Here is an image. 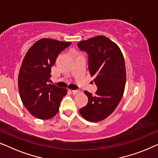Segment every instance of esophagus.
Wrapping results in <instances>:
<instances>
[{"label":"esophagus","instance_id":"1","mask_svg":"<svg viewBox=\"0 0 158 158\" xmlns=\"http://www.w3.org/2000/svg\"><path fill=\"white\" fill-rule=\"evenodd\" d=\"M72 92L73 93V94H78L80 93L79 90H72Z\"/></svg>","mask_w":158,"mask_h":158}]
</instances>
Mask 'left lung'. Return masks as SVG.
I'll list each match as a JSON object with an SVG mask.
<instances>
[{
  "label": "left lung",
  "instance_id": "8db88e82",
  "mask_svg": "<svg viewBox=\"0 0 158 158\" xmlns=\"http://www.w3.org/2000/svg\"><path fill=\"white\" fill-rule=\"evenodd\" d=\"M89 55V70L97 86L96 95L84 91L88 103L79 110L89 122H99L114 112L123 96L126 83L125 64L120 48L104 35L91 38L78 44Z\"/></svg>",
  "mask_w": 158,
  "mask_h": 158
}]
</instances>
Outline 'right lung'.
Segmentation results:
<instances>
[{
    "instance_id": "right-lung-1",
    "label": "right lung",
    "mask_w": 158,
    "mask_h": 158,
    "mask_svg": "<svg viewBox=\"0 0 158 158\" xmlns=\"http://www.w3.org/2000/svg\"><path fill=\"white\" fill-rule=\"evenodd\" d=\"M71 44L41 39L28 49L23 60L18 79L19 94L25 107L38 119L54 117L67 93L66 89L48 83L58 55Z\"/></svg>"
}]
</instances>
